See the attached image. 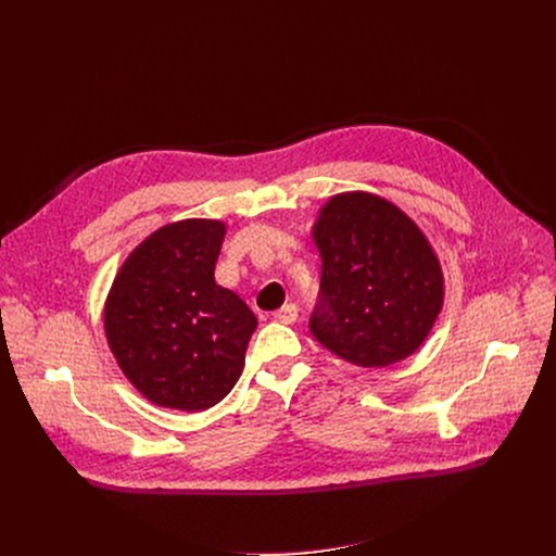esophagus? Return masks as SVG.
<instances>
[{
    "instance_id": "1",
    "label": "esophagus",
    "mask_w": 556,
    "mask_h": 556,
    "mask_svg": "<svg viewBox=\"0 0 556 556\" xmlns=\"http://www.w3.org/2000/svg\"><path fill=\"white\" fill-rule=\"evenodd\" d=\"M298 317H300V306L298 304H283L279 311H275V319H277V323H283V325L295 323Z\"/></svg>"
}]
</instances>
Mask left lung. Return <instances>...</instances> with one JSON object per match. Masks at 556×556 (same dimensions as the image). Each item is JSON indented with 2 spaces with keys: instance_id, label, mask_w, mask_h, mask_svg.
I'll use <instances>...</instances> for the list:
<instances>
[{
  "instance_id": "1",
  "label": "left lung",
  "mask_w": 556,
  "mask_h": 556,
  "mask_svg": "<svg viewBox=\"0 0 556 556\" xmlns=\"http://www.w3.org/2000/svg\"><path fill=\"white\" fill-rule=\"evenodd\" d=\"M323 279L311 333L358 367L415 354L444 304V275L424 231L365 191L333 195L313 225Z\"/></svg>"
}]
</instances>
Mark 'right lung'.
<instances>
[{"instance_id":"right-lung-1","label":"right lung","mask_w":556,"mask_h":556,"mask_svg":"<svg viewBox=\"0 0 556 556\" xmlns=\"http://www.w3.org/2000/svg\"><path fill=\"white\" fill-rule=\"evenodd\" d=\"M220 220L160 227L126 258L105 302V336L128 381L155 405L198 413L237 386L256 329L214 279Z\"/></svg>"}]
</instances>
